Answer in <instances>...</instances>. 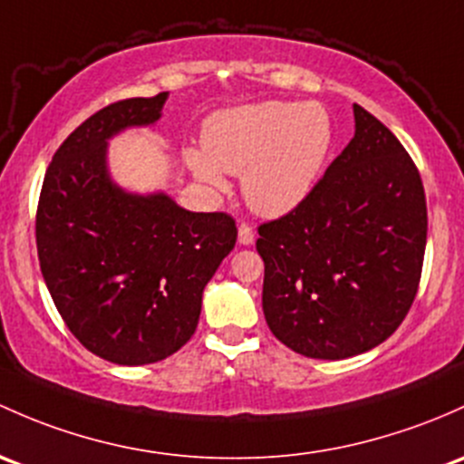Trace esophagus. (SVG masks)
I'll return each mask as SVG.
<instances>
[{
  "label": "esophagus",
  "instance_id": "obj_1",
  "mask_svg": "<svg viewBox=\"0 0 464 464\" xmlns=\"http://www.w3.org/2000/svg\"><path fill=\"white\" fill-rule=\"evenodd\" d=\"M237 242H240L242 246H248L256 242V233H253V228L248 227V224H240V227H237Z\"/></svg>",
  "mask_w": 464,
  "mask_h": 464
}]
</instances>
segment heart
Wrapping results in <instances>:
<instances>
[{"label": "heart", "instance_id": "obj_1", "mask_svg": "<svg viewBox=\"0 0 464 464\" xmlns=\"http://www.w3.org/2000/svg\"><path fill=\"white\" fill-rule=\"evenodd\" d=\"M331 142L334 129L324 106L269 100L213 115L204 126V150L187 149L184 162L213 191L227 188L224 173H242L248 207L265 218H280L314 191Z\"/></svg>", "mask_w": 464, "mask_h": 464}]
</instances>
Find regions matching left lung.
I'll use <instances>...</instances> for the list:
<instances>
[{"label": "left lung", "mask_w": 464, "mask_h": 464, "mask_svg": "<svg viewBox=\"0 0 464 464\" xmlns=\"http://www.w3.org/2000/svg\"><path fill=\"white\" fill-rule=\"evenodd\" d=\"M355 133L304 202L257 228L262 309L295 353L378 347L411 309L427 245L420 173L396 135L353 104Z\"/></svg>", "instance_id": "left-lung-1"}]
</instances>
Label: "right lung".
<instances>
[{"label":"right lung","instance_id":"obj_1","mask_svg":"<svg viewBox=\"0 0 464 464\" xmlns=\"http://www.w3.org/2000/svg\"><path fill=\"white\" fill-rule=\"evenodd\" d=\"M169 92L97 111L53 155L37 207L44 282L71 334L115 364H150L191 340L204 286L233 251L227 213L113 182L109 140L162 117Z\"/></svg>","mask_w":464,"mask_h":464}]
</instances>
